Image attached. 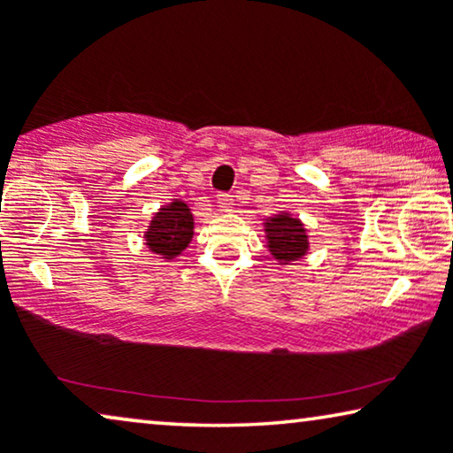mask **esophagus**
<instances>
[{"label": "esophagus", "instance_id": "obj_1", "mask_svg": "<svg viewBox=\"0 0 453 453\" xmlns=\"http://www.w3.org/2000/svg\"><path fill=\"white\" fill-rule=\"evenodd\" d=\"M216 203H219L220 210H231L233 208V196L231 194H219V197H216Z\"/></svg>", "mask_w": 453, "mask_h": 453}]
</instances>
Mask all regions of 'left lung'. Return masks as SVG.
Instances as JSON below:
<instances>
[{"mask_svg":"<svg viewBox=\"0 0 453 453\" xmlns=\"http://www.w3.org/2000/svg\"><path fill=\"white\" fill-rule=\"evenodd\" d=\"M265 239H268V250L274 259L280 264L296 262L305 256L309 250V241L305 226L293 214L280 212L264 222Z\"/></svg>","mask_w":453,"mask_h":453,"instance_id":"8db88e82","label":"left lung"}]
</instances>
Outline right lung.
Listing matches in <instances>:
<instances>
[{
	"instance_id": "add662e5",
	"label": "right lung",
	"mask_w": 453,
	"mask_h": 453,
	"mask_svg": "<svg viewBox=\"0 0 453 453\" xmlns=\"http://www.w3.org/2000/svg\"><path fill=\"white\" fill-rule=\"evenodd\" d=\"M194 237V216L188 203L171 202L154 214L144 234L148 250L165 259H173L189 245Z\"/></svg>"
}]
</instances>
